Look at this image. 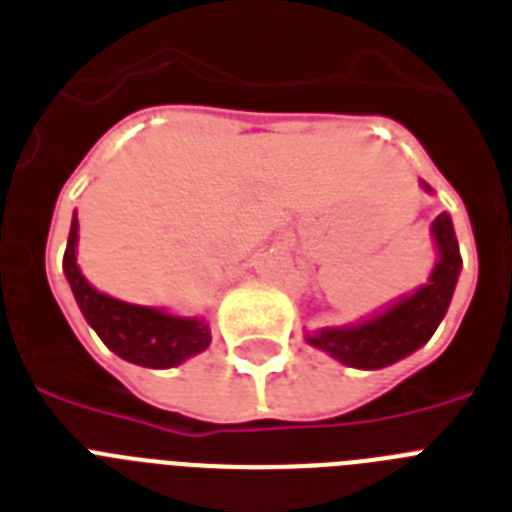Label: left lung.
Instances as JSON below:
<instances>
[{"instance_id":"obj_1","label":"left lung","mask_w":512,"mask_h":512,"mask_svg":"<svg viewBox=\"0 0 512 512\" xmlns=\"http://www.w3.org/2000/svg\"><path fill=\"white\" fill-rule=\"evenodd\" d=\"M423 189L429 186L423 184ZM431 228H434L436 247H439V263L431 273L429 284L421 286L413 297L389 307L386 313L376 315L373 321L352 328H323L318 334L307 336V342L342 360L344 365L363 368V371H376V368L397 363L429 342L450 307L460 265H463L450 215H436Z\"/></svg>"}]
</instances>
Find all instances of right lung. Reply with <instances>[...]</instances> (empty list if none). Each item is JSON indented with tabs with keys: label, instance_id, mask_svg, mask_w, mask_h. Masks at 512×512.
Listing matches in <instances>:
<instances>
[{
	"label": "right lung",
	"instance_id": "add662e5",
	"mask_svg": "<svg viewBox=\"0 0 512 512\" xmlns=\"http://www.w3.org/2000/svg\"><path fill=\"white\" fill-rule=\"evenodd\" d=\"M76 239L78 218L73 215L62 270L68 276L70 289L76 294L83 318L115 355L128 363L144 365V368H173V365L184 363L186 357L207 350L210 331L202 321L176 318V315L162 313L155 307L128 305V302L112 299L107 294H99L78 270Z\"/></svg>",
	"mask_w": 512,
	"mask_h": 512
}]
</instances>
